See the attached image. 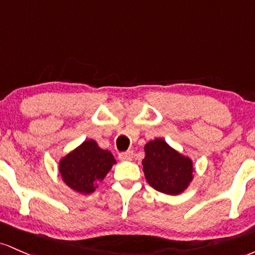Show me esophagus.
Segmentation results:
<instances>
[{"mask_svg":"<svg viewBox=\"0 0 255 255\" xmlns=\"http://www.w3.org/2000/svg\"><path fill=\"white\" fill-rule=\"evenodd\" d=\"M119 159L122 160V161H131V160L133 159V151L128 150V151H124V153H120Z\"/></svg>","mask_w":255,"mask_h":255,"instance_id":"obj_1","label":"esophagus"}]
</instances>
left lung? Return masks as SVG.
<instances>
[{"label": "left lung", "mask_w": 255, "mask_h": 255, "mask_svg": "<svg viewBox=\"0 0 255 255\" xmlns=\"http://www.w3.org/2000/svg\"><path fill=\"white\" fill-rule=\"evenodd\" d=\"M143 172L149 185L160 193L178 195L193 181L194 166L188 156L182 155L162 138L144 145Z\"/></svg>", "instance_id": "1"}]
</instances>
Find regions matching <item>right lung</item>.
<instances>
[{
  "mask_svg": "<svg viewBox=\"0 0 255 255\" xmlns=\"http://www.w3.org/2000/svg\"><path fill=\"white\" fill-rule=\"evenodd\" d=\"M116 162L110 150L100 148L94 139H87L60 160L59 172L71 189L90 194Z\"/></svg>",
  "mask_w": 255,
  "mask_h": 255,
  "instance_id": "obj_1",
  "label": "right lung"
}]
</instances>
